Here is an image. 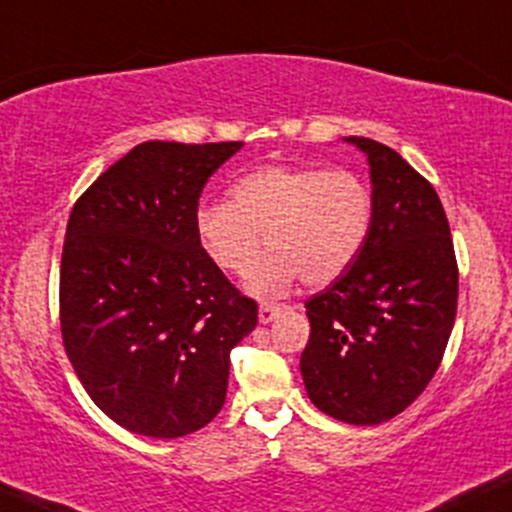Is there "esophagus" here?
<instances>
[{
	"label": "esophagus",
	"mask_w": 512,
	"mask_h": 512,
	"mask_svg": "<svg viewBox=\"0 0 512 512\" xmlns=\"http://www.w3.org/2000/svg\"><path fill=\"white\" fill-rule=\"evenodd\" d=\"M280 312H282V304L262 302V304H260V322H262V324L272 322V319H275Z\"/></svg>",
	"instance_id": "34e87169"
}]
</instances>
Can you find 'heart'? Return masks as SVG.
Masks as SVG:
<instances>
[{"label": "heart", "mask_w": 512, "mask_h": 512, "mask_svg": "<svg viewBox=\"0 0 512 512\" xmlns=\"http://www.w3.org/2000/svg\"><path fill=\"white\" fill-rule=\"evenodd\" d=\"M374 200L359 175L314 165H267L232 185L230 200L198 210V237L218 267L252 270L250 289L277 294L302 275L329 285L356 260L369 235Z\"/></svg>", "instance_id": "obj_1"}]
</instances>
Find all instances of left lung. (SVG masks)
Masks as SVG:
<instances>
[{"instance_id":"left-lung-1","label":"left lung","mask_w":512,"mask_h":512,"mask_svg":"<svg viewBox=\"0 0 512 512\" xmlns=\"http://www.w3.org/2000/svg\"><path fill=\"white\" fill-rule=\"evenodd\" d=\"M369 156L374 218L356 260L304 302V386L319 411L374 426L399 416L441 366L456 322L458 262L433 185L394 148L352 136Z\"/></svg>"}]
</instances>
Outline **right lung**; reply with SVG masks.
<instances>
[{
	"mask_svg": "<svg viewBox=\"0 0 512 512\" xmlns=\"http://www.w3.org/2000/svg\"><path fill=\"white\" fill-rule=\"evenodd\" d=\"M240 141H146L81 193L66 225V356L118 426L178 438L223 409L230 352L257 324L198 237V200Z\"/></svg>",
	"mask_w": 512,
	"mask_h": 512,
	"instance_id": "1",
	"label": "right lung"
}]
</instances>
